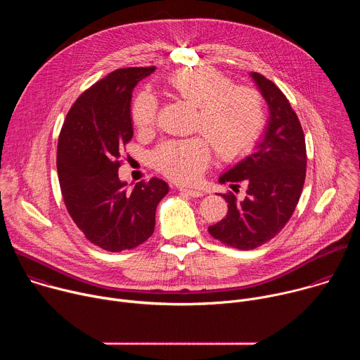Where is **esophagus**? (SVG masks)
<instances>
[{"instance_id":"1","label":"esophagus","mask_w":360,"mask_h":360,"mask_svg":"<svg viewBox=\"0 0 360 360\" xmlns=\"http://www.w3.org/2000/svg\"><path fill=\"white\" fill-rule=\"evenodd\" d=\"M179 191L184 192V193H186V195H189V196H192V198H200V196H203V192H202L200 189H191V188H184V186H181Z\"/></svg>"}]
</instances>
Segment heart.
<instances>
[{
  "instance_id": "b5f03b06",
  "label": "heart",
  "mask_w": 360,
  "mask_h": 360,
  "mask_svg": "<svg viewBox=\"0 0 360 360\" xmlns=\"http://www.w3.org/2000/svg\"><path fill=\"white\" fill-rule=\"evenodd\" d=\"M169 89L198 108L195 131L203 136L172 139L153 152V164L178 182L196 181L211 161V145L222 158H233L259 135L264 102L258 91L232 85L212 68H192L172 74ZM132 120L141 131H150L158 120V99L149 91L136 95Z\"/></svg>"
}]
</instances>
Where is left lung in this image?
Here are the masks:
<instances>
[{
	"mask_svg": "<svg viewBox=\"0 0 360 360\" xmlns=\"http://www.w3.org/2000/svg\"><path fill=\"white\" fill-rule=\"evenodd\" d=\"M250 77L269 107L268 127L252 153L219 178L221 184H233V191L245 184V198L222 193L228 214L208 228L212 238L240 250L266 243L288 224L302 193L307 161L303 129L288 98L264 75Z\"/></svg>",
	"mask_w": 360,
	"mask_h": 360,
	"instance_id": "1",
	"label": "left lung"
}]
</instances>
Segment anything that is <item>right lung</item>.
<instances>
[{
    "mask_svg": "<svg viewBox=\"0 0 360 360\" xmlns=\"http://www.w3.org/2000/svg\"><path fill=\"white\" fill-rule=\"evenodd\" d=\"M155 67L121 68L79 95L58 138L57 169L67 211L85 238L110 252L134 249L155 228L165 181L152 178L132 191L118 176L121 150L132 139L131 98Z\"/></svg>",
    "mask_w": 360,
    "mask_h": 360,
    "instance_id": "add662e5",
    "label": "right lung"
}]
</instances>
